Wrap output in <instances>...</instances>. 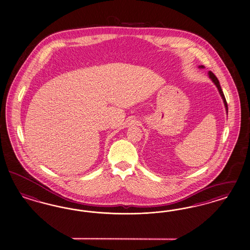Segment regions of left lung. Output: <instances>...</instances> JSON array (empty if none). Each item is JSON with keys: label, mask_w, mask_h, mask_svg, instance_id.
<instances>
[{"label": "left lung", "mask_w": 250, "mask_h": 250, "mask_svg": "<svg viewBox=\"0 0 250 250\" xmlns=\"http://www.w3.org/2000/svg\"><path fill=\"white\" fill-rule=\"evenodd\" d=\"M200 68H204V67H203V66H201ZM209 77L211 78V80H212V82L214 83V84L216 85V87H217V89H218V91H219L220 94H221L222 98H223V100H224L225 106H226V109H227V113H228V107H227V100H226L225 94H224V92H223V91H222V88H221V86H220L219 81H218V79L216 78V76L214 75V74L212 73V71H209Z\"/></svg>", "instance_id": "left-lung-1"}]
</instances>
